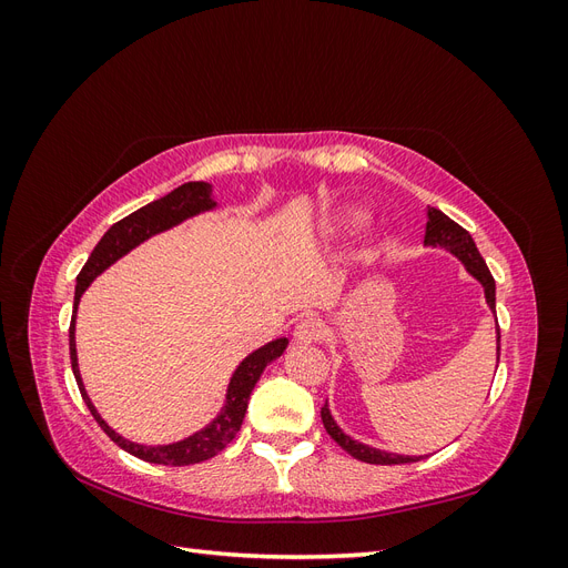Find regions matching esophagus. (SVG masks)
<instances>
[{"label":"esophagus","mask_w":568,"mask_h":568,"mask_svg":"<svg viewBox=\"0 0 568 568\" xmlns=\"http://www.w3.org/2000/svg\"><path fill=\"white\" fill-rule=\"evenodd\" d=\"M322 334H324V324L320 320H315V317H305V320H301L296 324L294 341L301 343V346H307V343L320 341Z\"/></svg>","instance_id":"obj_1"}]
</instances>
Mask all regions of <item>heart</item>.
<instances>
[{
	"instance_id": "obj_1",
	"label": "heart",
	"mask_w": 568,
	"mask_h": 568,
	"mask_svg": "<svg viewBox=\"0 0 568 568\" xmlns=\"http://www.w3.org/2000/svg\"><path fill=\"white\" fill-rule=\"evenodd\" d=\"M363 222H365V213L359 211V209L343 211L341 217H338V225H341L343 230H357L359 225H363Z\"/></svg>"
}]
</instances>
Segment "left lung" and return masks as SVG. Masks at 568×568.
<instances>
[{
    "mask_svg": "<svg viewBox=\"0 0 568 568\" xmlns=\"http://www.w3.org/2000/svg\"><path fill=\"white\" fill-rule=\"evenodd\" d=\"M424 246L426 248H440L445 253L455 255L457 261L467 270L469 277H474L480 288H484L486 303L490 307V313L495 315V280L486 265L484 257H480L474 239L467 230H462L455 220H450L445 213H440L438 209H426V234H424ZM497 322V317H495ZM495 341H497V363H500V326H495ZM322 424L343 450L348 455H353L359 462L367 464H407V462H419L424 459V455H398V453H388V450H379L372 448L367 443H359L353 436H348L343 428L338 426V422L334 419L329 403H324L322 407Z\"/></svg>",
    "mask_w": 568,
    "mask_h": 568,
    "instance_id": "1",
    "label": "left lung"
}]
</instances>
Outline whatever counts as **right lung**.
<instances>
[{"mask_svg":"<svg viewBox=\"0 0 568 568\" xmlns=\"http://www.w3.org/2000/svg\"><path fill=\"white\" fill-rule=\"evenodd\" d=\"M217 209V201L213 196V184L209 182H184L173 192L165 194L163 199H156L146 203L144 209L130 213L120 222L101 236V242L94 246L92 255L84 263L82 272L78 274V284H75V301H73V320H71V329H68V341H71V365L78 388L82 393V400L88 403L92 417L99 422V426L104 428L106 436L120 445L125 453L140 457L151 464H168V467H186V464H199L215 457L220 450H225V445L236 436L239 428H242L248 398L251 393L261 379L263 369L284 355L288 338H274L265 346L255 348L248 353L242 363L236 365V369L230 376V384L225 390V403H222L217 415L205 424L199 432L192 436H186L175 443H165V445H144V443H134L125 436H120L118 432L109 426V422L99 415V409L94 407L92 398L88 395V388H84L80 365H78V348H75V320H78V305L84 291L90 288V284L99 277L101 272H106L113 263H118L120 257L128 255L132 248L140 244L149 242L151 236L163 234L168 230H173L182 222L192 220L201 213H211Z\"/></svg>","mask_w":568,"mask_h":568,"instance_id":"1","label":"right lung"}]
</instances>
